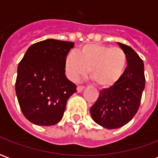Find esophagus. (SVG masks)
<instances>
[{"instance_id": "esophagus-1", "label": "esophagus", "mask_w": 158, "mask_h": 158, "mask_svg": "<svg viewBox=\"0 0 158 158\" xmlns=\"http://www.w3.org/2000/svg\"><path fill=\"white\" fill-rule=\"evenodd\" d=\"M84 88H85V87H84L83 86H78L77 89L78 93H81V92H82V91H83Z\"/></svg>"}]
</instances>
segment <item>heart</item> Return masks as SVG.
Here are the masks:
<instances>
[{
  "label": "heart",
  "instance_id": "b5f03b06",
  "mask_svg": "<svg viewBox=\"0 0 158 158\" xmlns=\"http://www.w3.org/2000/svg\"><path fill=\"white\" fill-rule=\"evenodd\" d=\"M127 57L119 47L99 44H87L70 53L65 60V71L72 81H77L87 73L101 87H109L116 82L125 71Z\"/></svg>",
  "mask_w": 158,
  "mask_h": 158
}]
</instances>
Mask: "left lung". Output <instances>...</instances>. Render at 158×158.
I'll return each mask as SVG.
<instances>
[{"instance_id":"obj_1","label":"left lung","mask_w":158,"mask_h":158,"mask_svg":"<svg viewBox=\"0 0 158 158\" xmlns=\"http://www.w3.org/2000/svg\"><path fill=\"white\" fill-rule=\"evenodd\" d=\"M127 57V67L114 84L103 88L90 109L91 116L98 125L112 130L131 121L140 107L145 88L144 63L131 47L118 43Z\"/></svg>"}]
</instances>
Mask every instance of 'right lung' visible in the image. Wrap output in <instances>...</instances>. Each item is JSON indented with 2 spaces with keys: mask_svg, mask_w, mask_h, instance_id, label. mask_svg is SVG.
<instances>
[{
  "mask_svg": "<svg viewBox=\"0 0 158 158\" xmlns=\"http://www.w3.org/2000/svg\"><path fill=\"white\" fill-rule=\"evenodd\" d=\"M74 43L49 40L31 45L18 67L16 93L27 120L49 126L60 121L77 86L65 74V60Z\"/></svg>",
  "mask_w": 158,
  "mask_h": 158,
  "instance_id": "right-lung-1",
  "label": "right lung"
}]
</instances>
